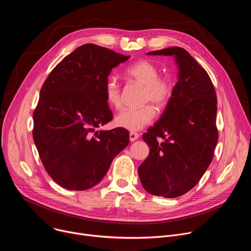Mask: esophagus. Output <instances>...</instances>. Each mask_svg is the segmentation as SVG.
Masks as SVG:
<instances>
[{
	"mask_svg": "<svg viewBox=\"0 0 251 251\" xmlns=\"http://www.w3.org/2000/svg\"><path fill=\"white\" fill-rule=\"evenodd\" d=\"M129 139H130V141L131 142H134V141H136L138 138H139V134L138 133H134V132H131L130 134H129Z\"/></svg>",
	"mask_w": 251,
	"mask_h": 251,
	"instance_id": "esophagus-1",
	"label": "esophagus"
}]
</instances>
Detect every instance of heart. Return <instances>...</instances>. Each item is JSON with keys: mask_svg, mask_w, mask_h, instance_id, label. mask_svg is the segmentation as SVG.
Masks as SVG:
<instances>
[{"mask_svg": "<svg viewBox=\"0 0 251 251\" xmlns=\"http://www.w3.org/2000/svg\"><path fill=\"white\" fill-rule=\"evenodd\" d=\"M159 68L151 61L142 59L130 65L125 75L143 86L142 100L144 103H152L156 108L162 109L170 101L173 94V83L168 77H160ZM105 100L110 107L119 108L121 106V92L117 80L110 77L104 87ZM155 117V110L151 105L139 108H126L120 111L114 124L131 132H137L150 124Z\"/></svg>", "mask_w": 251, "mask_h": 251, "instance_id": "obj_1", "label": "heart"}]
</instances>
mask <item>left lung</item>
<instances>
[{
  "label": "left lung",
  "instance_id": "8db88e82",
  "mask_svg": "<svg viewBox=\"0 0 251 251\" xmlns=\"http://www.w3.org/2000/svg\"><path fill=\"white\" fill-rule=\"evenodd\" d=\"M147 54L173 55L178 73L161 118L143 134L150 154L138 175L149 194L176 198L199 183L213 158L219 139L217 93L206 71L186 50L174 47Z\"/></svg>",
  "mask_w": 251,
  "mask_h": 251
}]
</instances>
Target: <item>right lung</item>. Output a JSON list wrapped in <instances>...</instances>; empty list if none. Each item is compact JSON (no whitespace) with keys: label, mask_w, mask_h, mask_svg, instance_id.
Instances as JSON below:
<instances>
[{"label":"right lung","mask_w":251,"mask_h":251,"mask_svg":"<svg viewBox=\"0 0 251 251\" xmlns=\"http://www.w3.org/2000/svg\"><path fill=\"white\" fill-rule=\"evenodd\" d=\"M129 57L86 44L65 56L46 79L33 111L32 138L46 171L60 187H94L128 146L127 130L95 129L113 118L104 87L111 70Z\"/></svg>","instance_id":"1"}]
</instances>
